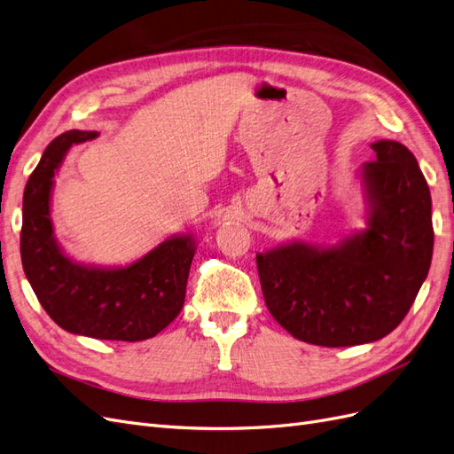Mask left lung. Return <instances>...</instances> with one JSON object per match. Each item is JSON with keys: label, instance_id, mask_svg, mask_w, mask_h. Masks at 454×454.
<instances>
[{"label": "left lung", "instance_id": "left-lung-1", "mask_svg": "<svg viewBox=\"0 0 454 454\" xmlns=\"http://www.w3.org/2000/svg\"><path fill=\"white\" fill-rule=\"evenodd\" d=\"M371 149L377 160L360 170L365 229L335 246L290 242L255 255L269 312L310 345L337 348L387 337L428 277L434 252L428 184L400 142L380 140Z\"/></svg>", "mask_w": 454, "mask_h": 454}]
</instances>
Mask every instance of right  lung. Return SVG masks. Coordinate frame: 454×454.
I'll return each mask as SVG.
<instances>
[{"mask_svg":"<svg viewBox=\"0 0 454 454\" xmlns=\"http://www.w3.org/2000/svg\"><path fill=\"white\" fill-rule=\"evenodd\" d=\"M98 132L70 130L43 151L24 189L20 257L41 307L66 332L106 340H144L162 332L185 301L197 240L174 235L127 267H96L67 257L54 237V174L72 145Z\"/></svg>","mask_w":454,"mask_h":454,"instance_id":"right-lung-1","label":"right lung"}]
</instances>
